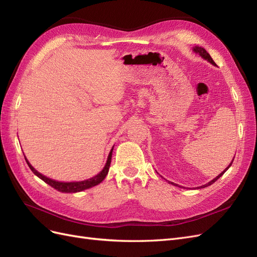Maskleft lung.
<instances>
[{
    "instance_id": "left-lung-1",
    "label": "left lung",
    "mask_w": 257,
    "mask_h": 257,
    "mask_svg": "<svg viewBox=\"0 0 257 257\" xmlns=\"http://www.w3.org/2000/svg\"><path fill=\"white\" fill-rule=\"evenodd\" d=\"M193 50H194V51H195L196 53H199V56H200V57H203V58H204L205 60H207L208 62H210V63H211V64H213V65H216V64L214 63V61L212 60V58H211V57H210V54H209V53H208V52H207V51H206V50H205L204 48H201V47H195V48H194ZM232 161H234V160H232ZM232 161H231V163H232ZM231 163H230V164L228 165V167H227L226 169H225V170H224V172H222V173H221V174H220L219 176H217V177H215V178L213 179V180H211V181H210V182H208L207 184H204V185H201V186H198V189H203V188H207V186H209V185H211L212 183H214V182H215V181L217 180V179H219V178H220V177H221V176H222V175H223V174H224L225 172H226V170H227V169H228V168L230 167V165H231ZM172 184H174V183L172 182ZM174 185H178V184H174Z\"/></svg>"
}]
</instances>
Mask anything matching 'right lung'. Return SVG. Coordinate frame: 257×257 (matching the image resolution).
Wrapping results in <instances>:
<instances>
[{
	"label": "right lung",
	"instance_id": "right-lung-1",
	"mask_svg": "<svg viewBox=\"0 0 257 257\" xmlns=\"http://www.w3.org/2000/svg\"><path fill=\"white\" fill-rule=\"evenodd\" d=\"M112 150H113V148L111 149V151L109 152V155H108L106 165H105V167L103 168L102 172H100L99 174H97L96 176L88 179V180L78 181V182H60V181L52 180V179L47 178L46 176H43L41 173H38L37 170H35L34 167L30 164V163L28 162L27 159H26V161H27V163H28V165H29L30 169L33 172V174L36 175L38 178H41L43 181H45L46 183L49 184L50 186H52L53 189H56V190H58L59 192H62V193H76V192H81V191H83V190L90 189V188H92V186H95V185H97L98 183H100V182H102V181L104 180L105 177H106L107 174H108V170H109L110 162H111V155H112Z\"/></svg>",
	"mask_w": 257,
	"mask_h": 257
}]
</instances>
